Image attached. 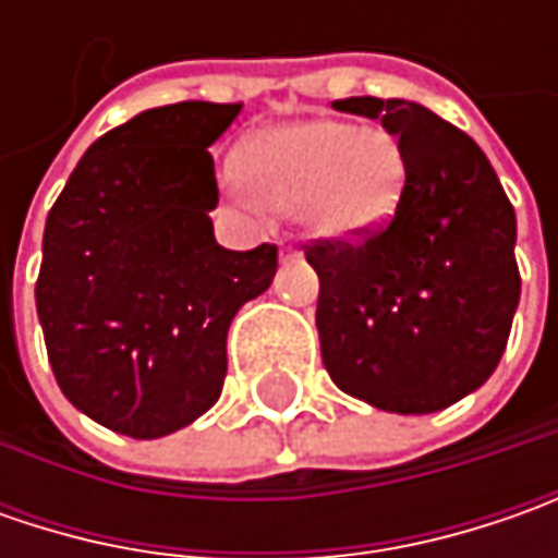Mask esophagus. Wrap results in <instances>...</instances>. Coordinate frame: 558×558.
<instances>
[{
    "instance_id": "obj_1",
    "label": "esophagus",
    "mask_w": 558,
    "mask_h": 558,
    "mask_svg": "<svg viewBox=\"0 0 558 558\" xmlns=\"http://www.w3.org/2000/svg\"><path fill=\"white\" fill-rule=\"evenodd\" d=\"M298 257H301V254L291 245H286V242L279 245V260H282V264H291V260H298Z\"/></svg>"
}]
</instances>
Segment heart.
Listing matches in <instances>:
<instances>
[{
  "mask_svg": "<svg viewBox=\"0 0 558 558\" xmlns=\"http://www.w3.org/2000/svg\"><path fill=\"white\" fill-rule=\"evenodd\" d=\"M407 180V151L391 130L304 118L257 133L223 189L251 220L298 214L319 242H360L395 217Z\"/></svg>",
  "mask_w": 558,
  "mask_h": 558,
  "instance_id": "obj_1",
  "label": "heart"
}]
</instances>
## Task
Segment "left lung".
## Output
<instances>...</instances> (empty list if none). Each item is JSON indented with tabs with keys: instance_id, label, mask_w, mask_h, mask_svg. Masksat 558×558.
I'll use <instances>...</instances> for the list:
<instances>
[{
	"instance_id": "obj_1",
	"label": "left lung",
	"mask_w": 558,
	"mask_h": 558,
	"mask_svg": "<svg viewBox=\"0 0 558 558\" xmlns=\"http://www.w3.org/2000/svg\"><path fill=\"white\" fill-rule=\"evenodd\" d=\"M332 105L381 120L407 151L410 180L381 232L307 247L323 363L375 410L438 413L478 391L506 351L522 294L515 210L482 148L425 105Z\"/></svg>"
}]
</instances>
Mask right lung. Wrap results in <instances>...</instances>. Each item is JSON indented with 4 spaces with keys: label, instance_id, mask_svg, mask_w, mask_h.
I'll return each mask as SVG.
<instances>
[{
    "label": "right lung",
    "instance_id": "add662e5",
    "mask_svg": "<svg viewBox=\"0 0 558 558\" xmlns=\"http://www.w3.org/2000/svg\"><path fill=\"white\" fill-rule=\"evenodd\" d=\"M242 105L148 108L80 158L43 232L36 313L54 381L126 438L173 435L223 391L226 332L276 245H217L210 145Z\"/></svg>",
    "mask_w": 558,
    "mask_h": 558
}]
</instances>
